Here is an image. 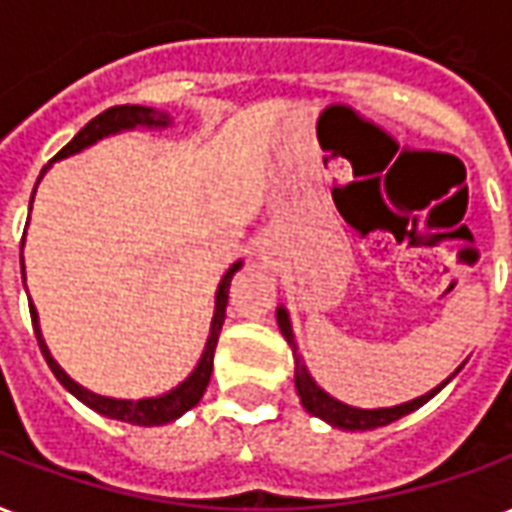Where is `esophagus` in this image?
Masks as SVG:
<instances>
[{
  "label": "esophagus",
  "mask_w": 512,
  "mask_h": 512,
  "mask_svg": "<svg viewBox=\"0 0 512 512\" xmlns=\"http://www.w3.org/2000/svg\"><path fill=\"white\" fill-rule=\"evenodd\" d=\"M274 246L271 244H260L257 246V260H260V263H263V266H274Z\"/></svg>",
  "instance_id": "1"
}]
</instances>
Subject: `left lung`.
<instances>
[{
	"instance_id": "left-lung-1",
	"label": "left lung",
	"mask_w": 512,
	"mask_h": 512,
	"mask_svg": "<svg viewBox=\"0 0 512 512\" xmlns=\"http://www.w3.org/2000/svg\"><path fill=\"white\" fill-rule=\"evenodd\" d=\"M276 323H279V331L282 336L287 339V344L293 347V358H295V391L301 396V404H304V410L314 418H323L325 423H331L336 429H344V431H369V429H377V426H388L393 420H399L401 415H410L415 412L418 407H423L426 401L434 399L445 385H448L458 372H461V366H458L456 372L450 374L448 380H442L437 388H431L429 393H423L418 399L412 401H404V404H396V407H380V410H361V407H350V404H342L339 399H333L328 393L312 380V374L309 369L304 366V358L298 355V344H295V336H293V325H290V314H287L285 306H279L276 309Z\"/></svg>"
}]
</instances>
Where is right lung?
I'll use <instances>...</instances> for the list:
<instances>
[{
	"instance_id": "obj_1",
	"label": "right lung",
	"mask_w": 512,
	"mask_h": 512,
	"mask_svg": "<svg viewBox=\"0 0 512 512\" xmlns=\"http://www.w3.org/2000/svg\"><path fill=\"white\" fill-rule=\"evenodd\" d=\"M170 116L162 111H154V108H146V105H113L108 111H102L100 116H94L86 127H83L78 135H75L67 146H64L59 154H56L54 160H64V157H70V154H78V151L89 149L92 143L97 140L108 138V135H116V132H127L135 130V127H146V130H160V127H168ZM48 168H43V173ZM40 181V179H37ZM34 200V192H32ZM24 246V241H21ZM241 268V260L233 263V266L227 268V274L222 276V282L217 287V298H214V317H211V331H208L206 339V350L200 355L198 366H195V372L189 374L187 380L176 385L173 391L162 393V396H154V399H111V396H100V393L86 391L83 385L70 377V374L64 372L62 366L54 361V355L48 350V344L43 339V331H40V320H37V309L34 304H29V314H32V325H34V336H37V344H40V352H43L45 363H48V369L54 372V377L62 382L67 391L73 393L75 399L83 401L89 410L100 412L105 418L113 420H124V423H132V426H162V423H170V420L181 418L184 412L192 410L200 399H203V393L208 388V380H211V372H214V350H217L219 342V331H222V325H225V309H227V293H230V282H233V276ZM21 276L24 274V255H21Z\"/></svg>"
}]
</instances>
